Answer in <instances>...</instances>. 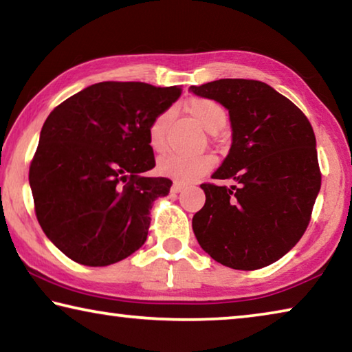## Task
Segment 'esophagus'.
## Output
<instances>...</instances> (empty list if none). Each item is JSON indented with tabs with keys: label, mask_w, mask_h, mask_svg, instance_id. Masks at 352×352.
I'll list each match as a JSON object with an SVG mask.
<instances>
[{
	"label": "esophagus",
	"mask_w": 352,
	"mask_h": 352,
	"mask_svg": "<svg viewBox=\"0 0 352 352\" xmlns=\"http://www.w3.org/2000/svg\"><path fill=\"white\" fill-rule=\"evenodd\" d=\"M183 189H184L183 184H180V183H174V184H172V188H170V192L178 194V192H182Z\"/></svg>",
	"instance_id": "34e87169"
}]
</instances>
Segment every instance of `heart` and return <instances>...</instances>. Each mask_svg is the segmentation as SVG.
I'll use <instances>...</instances> for the list:
<instances>
[{"instance_id":"obj_1","label":"heart","mask_w":352,"mask_h":352,"mask_svg":"<svg viewBox=\"0 0 352 352\" xmlns=\"http://www.w3.org/2000/svg\"><path fill=\"white\" fill-rule=\"evenodd\" d=\"M186 111L197 121L206 132L220 130L226 122V111L216 100L208 98H192L186 102ZM168 113H160L147 130L148 144L155 152H162L166 146V126ZM214 158L210 155H182L170 153L160 160L158 174L170 178L175 183L188 184L199 180L212 169Z\"/></svg>"}]
</instances>
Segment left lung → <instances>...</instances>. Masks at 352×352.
Listing matches in <instances>:
<instances>
[{
  "label": "left lung",
  "mask_w": 352,
  "mask_h": 352,
  "mask_svg": "<svg viewBox=\"0 0 352 352\" xmlns=\"http://www.w3.org/2000/svg\"><path fill=\"white\" fill-rule=\"evenodd\" d=\"M230 115V152L204 183L205 206L192 217L200 247L222 265L258 270L301 239L320 192L321 174L311 122L275 88L259 80L220 79L189 88Z\"/></svg>",
  "instance_id": "obj_1"
}]
</instances>
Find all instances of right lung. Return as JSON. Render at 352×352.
Listing matches in <instances>:
<instances>
[{
	"instance_id": "add662e5",
	"label": "right lung",
	"mask_w": 352,
	"mask_h": 352,
	"mask_svg": "<svg viewBox=\"0 0 352 352\" xmlns=\"http://www.w3.org/2000/svg\"><path fill=\"white\" fill-rule=\"evenodd\" d=\"M180 87L99 82L50 113L29 169L38 223L79 264L104 267L147 239L151 208L172 182L155 166L147 130Z\"/></svg>"
}]
</instances>
